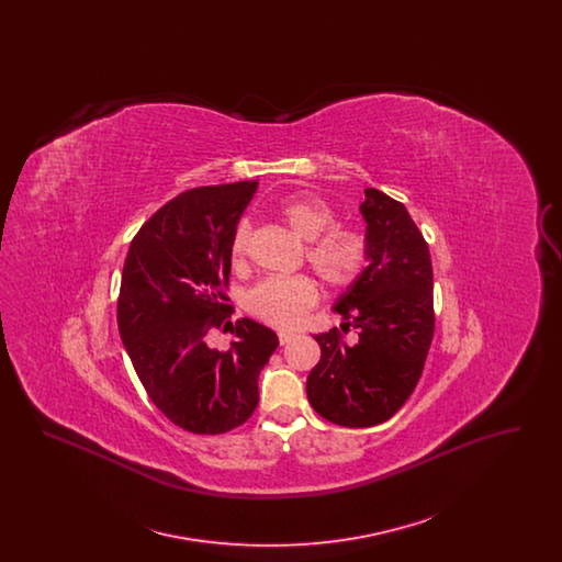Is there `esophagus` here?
Masks as SVG:
<instances>
[{"instance_id":"1","label":"esophagus","mask_w":562,"mask_h":562,"mask_svg":"<svg viewBox=\"0 0 562 562\" xmlns=\"http://www.w3.org/2000/svg\"><path fill=\"white\" fill-rule=\"evenodd\" d=\"M294 333H278V341H280V346H286L291 339H293Z\"/></svg>"}]
</instances>
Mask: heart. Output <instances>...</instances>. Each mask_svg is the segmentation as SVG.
I'll return each instance as SVG.
<instances>
[{
	"instance_id": "b5f03b06",
	"label": "heart",
	"mask_w": 562,
	"mask_h": 562,
	"mask_svg": "<svg viewBox=\"0 0 562 562\" xmlns=\"http://www.w3.org/2000/svg\"><path fill=\"white\" fill-rule=\"evenodd\" d=\"M301 240H307L305 261L330 289H348L369 263V240L360 229L335 225L333 209L312 193L280 200L273 209ZM250 225L240 221L229 240V263L236 271L248 261ZM318 303V286L310 276L266 278L244 294V307L257 321L276 328H294Z\"/></svg>"
}]
</instances>
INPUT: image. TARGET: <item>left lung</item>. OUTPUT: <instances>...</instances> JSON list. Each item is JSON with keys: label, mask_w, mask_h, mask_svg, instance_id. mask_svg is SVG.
Listing matches in <instances>:
<instances>
[{"label": "left lung", "mask_w": 562, "mask_h": 562, "mask_svg": "<svg viewBox=\"0 0 562 562\" xmlns=\"http://www.w3.org/2000/svg\"><path fill=\"white\" fill-rule=\"evenodd\" d=\"M369 266L335 312L353 328L316 335L321 362L307 376V401L330 424L371 428L398 413L413 394L434 337V273L428 241L398 200L364 189Z\"/></svg>", "instance_id": "1"}]
</instances>
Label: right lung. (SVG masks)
<instances>
[{
    "instance_id": "1",
    "label": "right lung",
    "mask_w": 562,
    "mask_h": 562,
    "mask_svg": "<svg viewBox=\"0 0 562 562\" xmlns=\"http://www.w3.org/2000/svg\"><path fill=\"white\" fill-rule=\"evenodd\" d=\"M257 181L188 189L136 232L122 271L117 328L145 392L191 434L238 428L259 404V373L276 333L250 318L232 324L229 240ZM231 328L225 352L207 333Z\"/></svg>"
}]
</instances>
